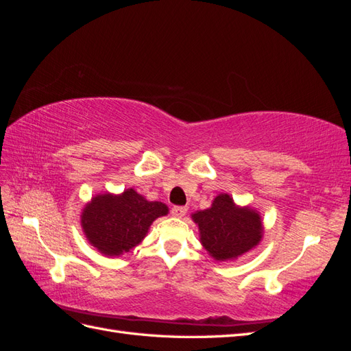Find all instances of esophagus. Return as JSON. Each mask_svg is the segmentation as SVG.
<instances>
[{
  "label": "esophagus",
  "instance_id": "obj_1",
  "mask_svg": "<svg viewBox=\"0 0 351 351\" xmlns=\"http://www.w3.org/2000/svg\"><path fill=\"white\" fill-rule=\"evenodd\" d=\"M186 212H187V208H186V206H174V208L171 209L173 217H177V218L184 217Z\"/></svg>",
  "mask_w": 351,
  "mask_h": 351
}]
</instances>
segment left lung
I'll return each instance as SVG.
<instances>
[{
	"label": "left lung",
	"mask_w": 351,
	"mask_h": 351,
	"mask_svg": "<svg viewBox=\"0 0 351 351\" xmlns=\"http://www.w3.org/2000/svg\"><path fill=\"white\" fill-rule=\"evenodd\" d=\"M200 243L215 261H232L256 247L263 236L259 212L237 206L227 193L218 195L212 206L192 214Z\"/></svg>",
	"instance_id": "left-lung-1"
}]
</instances>
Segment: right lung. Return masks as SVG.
Segmentation results:
<instances>
[{"label": "right lung", "mask_w": 351, "mask_h": 351, "mask_svg": "<svg viewBox=\"0 0 351 351\" xmlns=\"http://www.w3.org/2000/svg\"><path fill=\"white\" fill-rule=\"evenodd\" d=\"M168 214L162 202H149L134 189L121 195L102 193L83 208L80 222L84 236L105 256H120L136 247L152 222Z\"/></svg>", "instance_id": "add662e5"}]
</instances>
